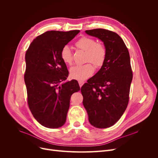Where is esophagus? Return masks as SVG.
I'll return each mask as SVG.
<instances>
[{
	"label": "esophagus",
	"mask_w": 158,
	"mask_h": 158,
	"mask_svg": "<svg viewBox=\"0 0 158 158\" xmlns=\"http://www.w3.org/2000/svg\"><path fill=\"white\" fill-rule=\"evenodd\" d=\"M78 83H79V85H80V87L81 88V87L82 86V85L84 84V82H83V81H79Z\"/></svg>",
	"instance_id": "34e87169"
}]
</instances>
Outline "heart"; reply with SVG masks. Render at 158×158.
<instances>
[{
    "label": "heart",
    "instance_id": "b5f03b06",
    "mask_svg": "<svg viewBox=\"0 0 158 158\" xmlns=\"http://www.w3.org/2000/svg\"><path fill=\"white\" fill-rule=\"evenodd\" d=\"M78 48L85 51V61L91 62L95 66H101L106 57V49L105 47L98 44L92 38L83 37L76 42ZM60 57L66 64L73 63V55L69 46L65 45L60 51ZM94 73V66L90 63L84 65H76L70 69V76L72 78L84 81L89 78Z\"/></svg>",
    "mask_w": 158,
    "mask_h": 158
}]
</instances>
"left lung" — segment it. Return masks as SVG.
<instances>
[{
	"mask_svg": "<svg viewBox=\"0 0 158 158\" xmlns=\"http://www.w3.org/2000/svg\"><path fill=\"white\" fill-rule=\"evenodd\" d=\"M85 32L101 40L106 49L101 69L81 88L89 123L106 128L114 125L127 109L132 80L130 55L117 33L102 28Z\"/></svg>",
	"mask_w": 158,
	"mask_h": 158,
	"instance_id": "left-lung-1",
	"label": "left lung"
}]
</instances>
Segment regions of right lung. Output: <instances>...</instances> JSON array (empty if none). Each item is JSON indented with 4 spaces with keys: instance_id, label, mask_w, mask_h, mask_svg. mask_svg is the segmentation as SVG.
I'll use <instances>...</instances> for the list:
<instances>
[{
    "instance_id": "obj_1",
    "label": "right lung",
    "mask_w": 158,
    "mask_h": 158,
    "mask_svg": "<svg viewBox=\"0 0 158 158\" xmlns=\"http://www.w3.org/2000/svg\"><path fill=\"white\" fill-rule=\"evenodd\" d=\"M79 32L47 31L33 40L26 51L24 81L28 106L33 117L45 127L57 128L64 125L71 95L80 89L75 80L64 82L69 71L60 57L63 47Z\"/></svg>"
}]
</instances>
